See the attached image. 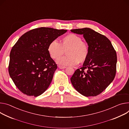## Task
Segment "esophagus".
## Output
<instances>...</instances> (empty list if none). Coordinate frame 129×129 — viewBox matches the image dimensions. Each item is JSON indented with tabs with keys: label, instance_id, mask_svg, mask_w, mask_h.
I'll list each match as a JSON object with an SVG mask.
<instances>
[{
	"label": "esophagus",
	"instance_id": "esophagus-1",
	"mask_svg": "<svg viewBox=\"0 0 129 129\" xmlns=\"http://www.w3.org/2000/svg\"><path fill=\"white\" fill-rule=\"evenodd\" d=\"M58 68H60V69H64V68H65L66 67H65V66H58Z\"/></svg>",
	"mask_w": 129,
	"mask_h": 129
}]
</instances>
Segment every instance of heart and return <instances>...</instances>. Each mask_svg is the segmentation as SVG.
Listing matches in <instances>:
<instances>
[{
  "label": "heart",
  "mask_w": 129,
  "mask_h": 129,
  "mask_svg": "<svg viewBox=\"0 0 129 129\" xmlns=\"http://www.w3.org/2000/svg\"><path fill=\"white\" fill-rule=\"evenodd\" d=\"M66 51L67 55L58 58L56 62L62 65L76 66L79 63L84 62L88 56L89 48L82 39L75 34H69L64 37L59 44L52 41L48 45V51L50 56L56 59Z\"/></svg>",
  "instance_id": "heart-1"
}]
</instances>
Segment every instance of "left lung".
Instances as JSON below:
<instances>
[{"label": "left lung", "instance_id": "obj_1", "mask_svg": "<svg viewBox=\"0 0 129 129\" xmlns=\"http://www.w3.org/2000/svg\"><path fill=\"white\" fill-rule=\"evenodd\" d=\"M71 32L83 35L89 48L87 60L82 67L75 71L71 78V82L82 95L97 96L106 89L115 77L116 51L106 37L91 29H72Z\"/></svg>", "mask_w": 129, "mask_h": 129}]
</instances>
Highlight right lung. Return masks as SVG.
Instances as JSON below:
<instances>
[{"instance_id":"1","label":"right lung","mask_w":129,"mask_h":129,"mask_svg":"<svg viewBox=\"0 0 129 129\" xmlns=\"http://www.w3.org/2000/svg\"><path fill=\"white\" fill-rule=\"evenodd\" d=\"M66 30L41 27L27 32L10 54L9 73L23 93L37 97L50 85L57 65L48 51L49 44Z\"/></svg>"}]
</instances>
